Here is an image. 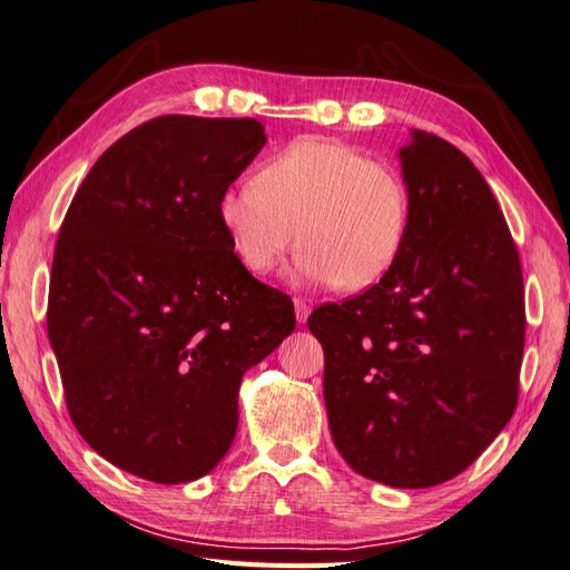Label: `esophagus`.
<instances>
[{"mask_svg": "<svg viewBox=\"0 0 570 570\" xmlns=\"http://www.w3.org/2000/svg\"><path fill=\"white\" fill-rule=\"evenodd\" d=\"M295 314H297V321H299V323H306L308 314H312V306H308V304L302 302V299H295Z\"/></svg>", "mask_w": 570, "mask_h": 570, "instance_id": "34e87169", "label": "esophagus"}]
</instances>
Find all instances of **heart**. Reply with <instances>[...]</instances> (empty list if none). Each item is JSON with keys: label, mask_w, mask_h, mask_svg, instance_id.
Instances as JSON below:
<instances>
[{"label": "heart", "mask_w": 570, "mask_h": 570, "mask_svg": "<svg viewBox=\"0 0 570 570\" xmlns=\"http://www.w3.org/2000/svg\"><path fill=\"white\" fill-rule=\"evenodd\" d=\"M218 220L237 258L266 275L299 239L295 278L364 289L400 258L411 193L400 170L325 137H297L218 197Z\"/></svg>", "instance_id": "heart-1"}]
</instances>
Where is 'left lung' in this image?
I'll list each match as a JSON object with an SVG mask.
<instances>
[{
	"instance_id": "left-lung-1",
	"label": "left lung",
	"mask_w": 570,
	"mask_h": 570,
	"mask_svg": "<svg viewBox=\"0 0 570 570\" xmlns=\"http://www.w3.org/2000/svg\"><path fill=\"white\" fill-rule=\"evenodd\" d=\"M404 249L381 283L306 325L325 354L323 396L342 459L375 482L452 480L502 433L519 402L523 273L504 214L473 161L409 132Z\"/></svg>"
}]
</instances>
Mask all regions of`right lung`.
<instances>
[{"label":"right lung","instance_id":"obj_1","mask_svg":"<svg viewBox=\"0 0 570 570\" xmlns=\"http://www.w3.org/2000/svg\"><path fill=\"white\" fill-rule=\"evenodd\" d=\"M266 145L256 118L161 116L116 140L61 223L47 333L71 421L92 450L161 485L230 450L247 368L295 331L218 220Z\"/></svg>","mask_w":570,"mask_h":570}]
</instances>
